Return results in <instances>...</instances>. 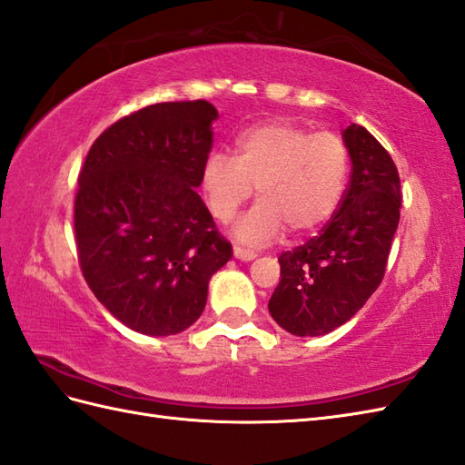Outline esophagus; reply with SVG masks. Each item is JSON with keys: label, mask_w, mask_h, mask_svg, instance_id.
I'll use <instances>...</instances> for the list:
<instances>
[{"label": "esophagus", "mask_w": 465, "mask_h": 465, "mask_svg": "<svg viewBox=\"0 0 465 465\" xmlns=\"http://www.w3.org/2000/svg\"><path fill=\"white\" fill-rule=\"evenodd\" d=\"M233 255L235 259H242V261H253L257 257L253 249H245L242 245H233Z\"/></svg>", "instance_id": "esophagus-1"}]
</instances>
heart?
<instances>
[{"mask_svg": "<svg viewBox=\"0 0 465 465\" xmlns=\"http://www.w3.org/2000/svg\"><path fill=\"white\" fill-rule=\"evenodd\" d=\"M350 154L331 131L311 134L289 119L243 129L233 157L212 153L202 190L213 220L228 223L257 186L259 202L235 225L245 243H267L287 228L292 237L318 232L334 216L348 183Z\"/></svg>", "mask_w": 465, "mask_h": 465, "instance_id": "1", "label": "heart"}]
</instances>
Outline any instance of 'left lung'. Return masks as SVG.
I'll list each match as a JSON object with an SVG mask.
<instances>
[{
    "instance_id": "1",
    "label": "left lung",
    "mask_w": 465,
    "mask_h": 465,
    "mask_svg": "<svg viewBox=\"0 0 465 465\" xmlns=\"http://www.w3.org/2000/svg\"><path fill=\"white\" fill-rule=\"evenodd\" d=\"M351 174L320 235L279 257L272 320L292 336H324L346 324L383 281L401 218V181L385 147L361 125L343 129Z\"/></svg>"
}]
</instances>
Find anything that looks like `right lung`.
Instances as JSON below:
<instances>
[{
	"mask_svg": "<svg viewBox=\"0 0 465 465\" xmlns=\"http://www.w3.org/2000/svg\"><path fill=\"white\" fill-rule=\"evenodd\" d=\"M218 112L206 100L147 105L94 141L78 174L82 275L119 322L145 336L193 326L232 257L198 196Z\"/></svg>",
	"mask_w": 465,
	"mask_h": 465,
	"instance_id": "add662e5",
	"label": "right lung"
}]
</instances>
